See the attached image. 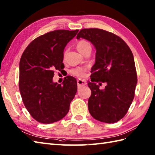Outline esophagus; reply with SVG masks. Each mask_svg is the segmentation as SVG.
Segmentation results:
<instances>
[{
	"mask_svg": "<svg viewBox=\"0 0 155 155\" xmlns=\"http://www.w3.org/2000/svg\"><path fill=\"white\" fill-rule=\"evenodd\" d=\"M77 84L78 87H82V86H85L87 84V82L85 80L83 79H78L77 80Z\"/></svg>",
	"mask_w": 155,
	"mask_h": 155,
	"instance_id": "1",
	"label": "esophagus"
}]
</instances>
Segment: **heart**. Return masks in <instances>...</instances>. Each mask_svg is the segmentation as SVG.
<instances>
[{
    "label": "heart",
    "mask_w": 155,
    "mask_h": 155,
    "mask_svg": "<svg viewBox=\"0 0 155 155\" xmlns=\"http://www.w3.org/2000/svg\"><path fill=\"white\" fill-rule=\"evenodd\" d=\"M77 48L78 49V51H79L83 55H84L88 51H91L92 49L91 44L89 42L84 40L80 41L78 42L77 45ZM85 71H86V69L84 68L78 67L77 68L72 69L71 71V74L74 76H77V77H82L84 76Z\"/></svg>",
    "instance_id": "heart-1"
}]
</instances>
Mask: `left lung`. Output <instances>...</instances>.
<instances>
[{"instance_id": "obj_1", "label": "left lung", "mask_w": 155, "mask_h": 155, "mask_svg": "<svg viewBox=\"0 0 155 155\" xmlns=\"http://www.w3.org/2000/svg\"><path fill=\"white\" fill-rule=\"evenodd\" d=\"M90 41L96 48L92 67L89 113L95 119L106 123L120 120L127 114L134 97L137 75L132 51L123 39L99 28L82 29L77 38ZM107 82L101 90L94 81Z\"/></svg>"}]
</instances>
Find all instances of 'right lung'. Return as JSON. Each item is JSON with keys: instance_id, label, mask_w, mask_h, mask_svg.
<instances>
[{"instance_id": "add662e5", "label": "right lung", "mask_w": 155, "mask_h": 155, "mask_svg": "<svg viewBox=\"0 0 155 155\" xmlns=\"http://www.w3.org/2000/svg\"><path fill=\"white\" fill-rule=\"evenodd\" d=\"M78 30H57L35 38L20 60L19 90L32 118L51 124L64 118L77 91L76 78L67 76L62 84L52 81L55 70L64 68V49Z\"/></svg>"}]
</instances>
